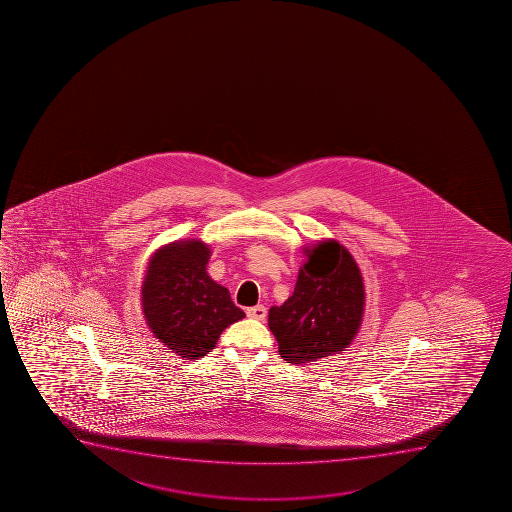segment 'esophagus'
<instances>
[{"mask_svg": "<svg viewBox=\"0 0 512 512\" xmlns=\"http://www.w3.org/2000/svg\"><path fill=\"white\" fill-rule=\"evenodd\" d=\"M245 312H247V317H250V319L265 320V317H267V309H265L264 305L248 307Z\"/></svg>", "mask_w": 512, "mask_h": 512, "instance_id": "esophagus-1", "label": "esophagus"}]
</instances>
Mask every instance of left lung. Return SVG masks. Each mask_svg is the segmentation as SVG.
Segmentation results:
<instances>
[{
  "instance_id": "obj_1",
  "label": "left lung",
  "mask_w": 512,
  "mask_h": 512,
  "mask_svg": "<svg viewBox=\"0 0 512 512\" xmlns=\"http://www.w3.org/2000/svg\"><path fill=\"white\" fill-rule=\"evenodd\" d=\"M299 270L294 294L269 310V327L282 359L309 364L340 354L364 317V280L349 250L335 240L319 242Z\"/></svg>"
}]
</instances>
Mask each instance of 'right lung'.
Masks as SVG:
<instances>
[{"label": "right lung", "mask_w": 512, "mask_h": 512, "mask_svg": "<svg viewBox=\"0 0 512 512\" xmlns=\"http://www.w3.org/2000/svg\"><path fill=\"white\" fill-rule=\"evenodd\" d=\"M210 247L190 238L153 253L142 285L148 329L185 360L200 359L228 325L245 317L230 292L207 274Z\"/></svg>", "instance_id": "1"}]
</instances>
